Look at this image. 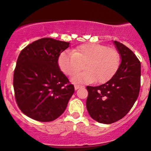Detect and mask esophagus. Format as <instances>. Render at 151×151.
I'll return each mask as SVG.
<instances>
[{"mask_svg": "<svg viewBox=\"0 0 151 151\" xmlns=\"http://www.w3.org/2000/svg\"><path fill=\"white\" fill-rule=\"evenodd\" d=\"M83 85H74V88H75V90H77V89H79V88H83Z\"/></svg>", "mask_w": 151, "mask_h": 151, "instance_id": "esophagus-1", "label": "esophagus"}]
</instances>
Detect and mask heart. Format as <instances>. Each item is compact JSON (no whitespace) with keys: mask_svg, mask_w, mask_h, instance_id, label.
Segmentation results:
<instances>
[{"mask_svg":"<svg viewBox=\"0 0 151 151\" xmlns=\"http://www.w3.org/2000/svg\"><path fill=\"white\" fill-rule=\"evenodd\" d=\"M120 62V54L115 49L95 43L80 45L71 52H62L58 58L60 69L69 77L79 72L84 64L85 71L72 77L76 83H106L115 75Z\"/></svg>","mask_w":151,"mask_h":151,"instance_id":"heart-1","label":"heart"}]
</instances>
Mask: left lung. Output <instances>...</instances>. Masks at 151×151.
<instances>
[{"label":"left lung","mask_w":151,"mask_h":151,"mask_svg":"<svg viewBox=\"0 0 151 151\" xmlns=\"http://www.w3.org/2000/svg\"><path fill=\"white\" fill-rule=\"evenodd\" d=\"M121 57L115 75L99 86H87L88 112L96 121L110 124L123 118L134 104L140 89L141 64L134 53L114 41Z\"/></svg>","instance_id":"left-lung-1"}]
</instances>
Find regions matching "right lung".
Instances as JSON below:
<instances>
[{
	"mask_svg": "<svg viewBox=\"0 0 151 151\" xmlns=\"http://www.w3.org/2000/svg\"><path fill=\"white\" fill-rule=\"evenodd\" d=\"M69 43L39 39L20 52L14 71V97L21 111L36 121L49 122L63 113L74 85L58 66V58Z\"/></svg>",
	"mask_w": 151,
	"mask_h": 151,
	"instance_id": "add662e5",
	"label": "right lung"
}]
</instances>
